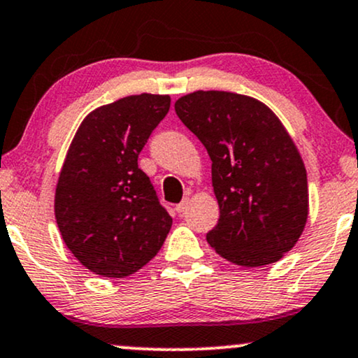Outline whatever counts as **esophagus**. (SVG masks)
Returning a JSON list of instances; mask_svg holds the SVG:
<instances>
[{"label":"esophagus","instance_id":"1","mask_svg":"<svg viewBox=\"0 0 358 358\" xmlns=\"http://www.w3.org/2000/svg\"><path fill=\"white\" fill-rule=\"evenodd\" d=\"M187 206H189V199H182V201H180V202H179V204H178V206H176V210H178V213H179V214H182V213H184V210H186V209H187Z\"/></svg>","mask_w":358,"mask_h":358}]
</instances>
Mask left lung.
Here are the masks:
<instances>
[{
  "label": "left lung",
  "instance_id": "8db88e82",
  "mask_svg": "<svg viewBox=\"0 0 358 358\" xmlns=\"http://www.w3.org/2000/svg\"><path fill=\"white\" fill-rule=\"evenodd\" d=\"M174 109L213 161L220 215L207 242L242 267L280 260L308 217L307 171L280 119L255 98L227 91H194Z\"/></svg>",
  "mask_w": 358,
  "mask_h": 358
}]
</instances>
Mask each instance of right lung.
Instances as JSON below:
<instances>
[{"label":"right lung","instance_id":"obj_1","mask_svg":"<svg viewBox=\"0 0 358 358\" xmlns=\"http://www.w3.org/2000/svg\"><path fill=\"white\" fill-rule=\"evenodd\" d=\"M167 94L126 96L83 119L61 167L55 215L61 237L91 272L122 279L164 244L172 217L138 156L169 111Z\"/></svg>","mask_w":358,"mask_h":358}]
</instances>
